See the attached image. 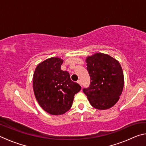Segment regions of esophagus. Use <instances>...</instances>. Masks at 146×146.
I'll return each mask as SVG.
<instances>
[{"label": "esophagus", "instance_id": "obj_1", "mask_svg": "<svg viewBox=\"0 0 146 146\" xmlns=\"http://www.w3.org/2000/svg\"><path fill=\"white\" fill-rule=\"evenodd\" d=\"M77 83H78V84H80L81 86H82V82H81V81H80V80H78V81H77Z\"/></svg>", "mask_w": 146, "mask_h": 146}]
</instances>
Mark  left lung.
I'll list each match as a JSON object with an SVG mask.
<instances>
[{
  "label": "left lung",
  "mask_w": 146,
  "mask_h": 146,
  "mask_svg": "<svg viewBox=\"0 0 146 146\" xmlns=\"http://www.w3.org/2000/svg\"><path fill=\"white\" fill-rule=\"evenodd\" d=\"M86 62L91 82L89 88L83 91L90 104L100 110L113 107L119 100L124 84L119 62L102 53L87 56Z\"/></svg>",
  "instance_id": "8db88e82"
}]
</instances>
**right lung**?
Returning <instances> with one entry per match:
<instances>
[{
  "label": "right lung",
  "mask_w": 146,
  "mask_h": 146,
  "mask_svg": "<svg viewBox=\"0 0 146 146\" xmlns=\"http://www.w3.org/2000/svg\"><path fill=\"white\" fill-rule=\"evenodd\" d=\"M63 60L51 57L39 63L33 77L35 96L39 105L53 115L64 114L72 106L74 96L80 91L78 84L70 79L68 71L61 70Z\"/></svg>",
  "instance_id": "add662e5"
}]
</instances>
